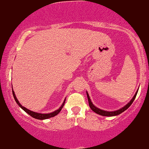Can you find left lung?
<instances>
[{"mask_svg": "<svg viewBox=\"0 0 149 149\" xmlns=\"http://www.w3.org/2000/svg\"><path fill=\"white\" fill-rule=\"evenodd\" d=\"M138 91H139V90H138ZM138 91L136 92L135 95H134V97H133L132 99L130 101L129 103H128L127 104H126L125 106H123V108H121V109H118V110H117V111H107L101 110V109H98V108L95 107L94 105L93 104V103L91 102V101L90 97H89L88 93L87 92H86V94H87V97H88V100L89 106H90V108L91 109V110L93 111H94L95 113H96L99 114V115H101V116H114L119 115V114L121 113H123V111H125L126 109H128V108H129V106H131V104H132V103L134 102V99H135L136 96Z\"/></svg>", "mask_w": 149, "mask_h": 149, "instance_id": "left-lung-1", "label": "left lung"}]
</instances>
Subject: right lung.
Here are the masks:
<instances>
[{
	"label": "right lung",
	"mask_w": 149,
	"mask_h": 149,
	"mask_svg": "<svg viewBox=\"0 0 149 149\" xmlns=\"http://www.w3.org/2000/svg\"><path fill=\"white\" fill-rule=\"evenodd\" d=\"M12 91H13V97H14V99H15V102L18 103V106H19L20 107H21L23 111H25L28 114H29V115L31 116H32L33 118H36V119H38V120L47 119V118H51V117H54V116H55L57 115V114H58V113L60 112L61 111V109H63V107L64 103H65V100H64L63 103V104L61 105V107L59 108V109H58V110L55 111H54V112L50 113H39L32 111L29 110V109H26V108L23 107V106H22L21 103H19V101H18V99H17L16 96H15V93H14V91H13V89H12Z\"/></svg>",
	"instance_id": "1"
}]
</instances>
